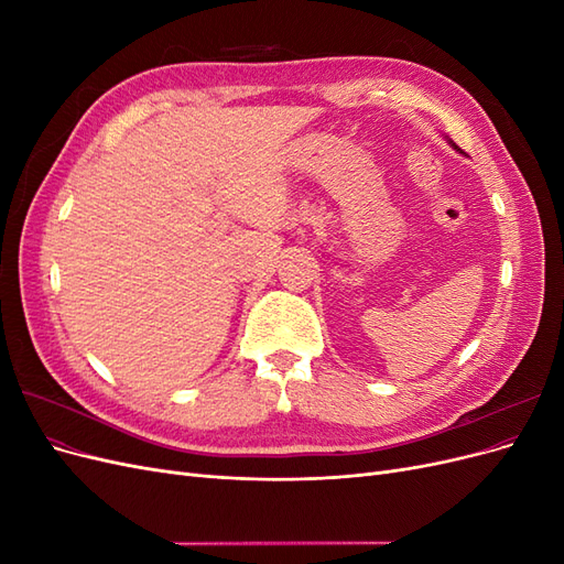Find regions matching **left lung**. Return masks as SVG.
<instances>
[{
  "label": "left lung",
  "mask_w": 564,
  "mask_h": 564,
  "mask_svg": "<svg viewBox=\"0 0 564 564\" xmlns=\"http://www.w3.org/2000/svg\"><path fill=\"white\" fill-rule=\"evenodd\" d=\"M452 145H454V143H452ZM454 148H456V145H454ZM456 150H460V148H456Z\"/></svg>",
  "instance_id": "obj_1"
}]
</instances>
